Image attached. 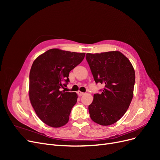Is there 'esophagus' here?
Returning a JSON list of instances; mask_svg holds the SVG:
<instances>
[{"mask_svg": "<svg viewBox=\"0 0 160 160\" xmlns=\"http://www.w3.org/2000/svg\"><path fill=\"white\" fill-rule=\"evenodd\" d=\"M77 94L79 95V96H82V95H83L85 93H83V92H81V91H78V92H77Z\"/></svg>", "mask_w": 160, "mask_h": 160, "instance_id": "34e87169", "label": "esophagus"}]
</instances>
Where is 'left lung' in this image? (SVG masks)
<instances>
[{"mask_svg":"<svg viewBox=\"0 0 160 160\" xmlns=\"http://www.w3.org/2000/svg\"><path fill=\"white\" fill-rule=\"evenodd\" d=\"M86 60L95 83L105 85L101 93L94 94L89 105L91 119L101 125H112L123 117L132 100L133 67L119 51L87 53Z\"/></svg>","mask_w":160,"mask_h":160,"instance_id":"left-lung-1","label":"left lung"}]
</instances>
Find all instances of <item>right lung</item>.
Wrapping results in <instances>:
<instances>
[{
  "mask_svg": "<svg viewBox=\"0 0 160 160\" xmlns=\"http://www.w3.org/2000/svg\"><path fill=\"white\" fill-rule=\"evenodd\" d=\"M85 55L52 49L33 62L29 74L30 101L38 117L51 127L59 128L69 122L77 95L62 89L69 82V72Z\"/></svg>",
  "mask_w": 160,
  "mask_h": 160,
  "instance_id": "add662e5",
  "label": "right lung"
}]
</instances>
